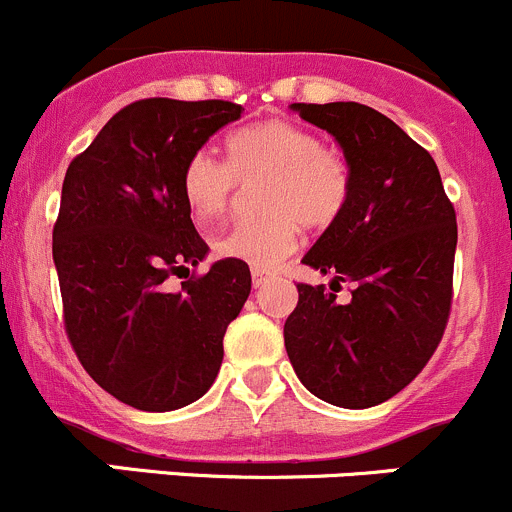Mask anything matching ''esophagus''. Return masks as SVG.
Wrapping results in <instances>:
<instances>
[{
	"instance_id": "1",
	"label": "esophagus",
	"mask_w": 512,
	"mask_h": 512,
	"mask_svg": "<svg viewBox=\"0 0 512 512\" xmlns=\"http://www.w3.org/2000/svg\"><path fill=\"white\" fill-rule=\"evenodd\" d=\"M270 277H272L270 270H252V285L262 287L267 280H270Z\"/></svg>"
}]
</instances>
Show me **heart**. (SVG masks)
<instances>
[{
	"label": "heart",
	"instance_id": "b5f03b06",
	"mask_svg": "<svg viewBox=\"0 0 512 512\" xmlns=\"http://www.w3.org/2000/svg\"><path fill=\"white\" fill-rule=\"evenodd\" d=\"M230 163L210 148L185 160L180 190L195 218L215 220L235 203L242 185L265 180L257 205L265 218L245 220L215 240L220 257L272 270L299 245V223L329 227L347 208L349 165L339 151L297 123L270 121L237 128L227 138Z\"/></svg>",
	"mask_w": 512,
	"mask_h": 512
}]
</instances>
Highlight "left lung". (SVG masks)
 <instances>
[{
    "instance_id": "8db88e82",
    "label": "left lung",
    "mask_w": 512,
    "mask_h": 512,
    "mask_svg": "<svg viewBox=\"0 0 512 512\" xmlns=\"http://www.w3.org/2000/svg\"><path fill=\"white\" fill-rule=\"evenodd\" d=\"M332 133L349 165V200L304 265L334 272L332 292L299 282L285 322L287 356L317 399L342 409L384 404L421 374L453 302L456 210L436 160L364 103H292ZM352 281L339 303L336 285Z\"/></svg>"
}]
</instances>
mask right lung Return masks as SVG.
I'll list each match as a JSON object with an SVG mask.
<instances>
[{
	"instance_id": "1",
	"label": "right lung",
	"mask_w": 512,
	"mask_h": 512,
	"mask_svg": "<svg viewBox=\"0 0 512 512\" xmlns=\"http://www.w3.org/2000/svg\"><path fill=\"white\" fill-rule=\"evenodd\" d=\"M240 103L143 98L116 113L71 160L54 223L64 329L101 389L141 411L198 401L223 364L227 324L252 277L220 260L190 220L180 173ZM173 276H185L170 290Z\"/></svg>"
}]
</instances>
